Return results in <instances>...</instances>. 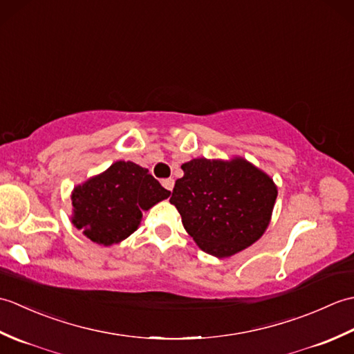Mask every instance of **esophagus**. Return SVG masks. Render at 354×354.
<instances>
[{"label": "esophagus", "instance_id": "esophagus-1", "mask_svg": "<svg viewBox=\"0 0 354 354\" xmlns=\"http://www.w3.org/2000/svg\"><path fill=\"white\" fill-rule=\"evenodd\" d=\"M162 185H164V189H165V190L171 192V190H173V187H175V181H173L171 178H169V179H164V181H162Z\"/></svg>", "mask_w": 354, "mask_h": 354}]
</instances>
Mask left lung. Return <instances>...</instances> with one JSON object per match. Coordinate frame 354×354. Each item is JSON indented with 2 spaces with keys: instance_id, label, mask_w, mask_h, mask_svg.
I'll use <instances>...</instances> for the list:
<instances>
[{
  "instance_id": "1",
  "label": "left lung",
  "mask_w": 354,
  "mask_h": 354,
  "mask_svg": "<svg viewBox=\"0 0 354 354\" xmlns=\"http://www.w3.org/2000/svg\"><path fill=\"white\" fill-rule=\"evenodd\" d=\"M181 169L170 202L202 251L225 259L257 242L277 199L272 178L240 156L194 158Z\"/></svg>"
}]
</instances>
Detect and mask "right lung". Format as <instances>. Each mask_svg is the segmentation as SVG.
<instances>
[{
    "label": "right lung",
    "instance_id": "1",
    "mask_svg": "<svg viewBox=\"0 0 354 354\" xmlns=\"http://www.w3.org/2000/svg\"><path fill=\"white\" fill-rule=\"evenodd\" d=\"M169 196L170 192L147 169L132 161H117L74 187L71 222L94 243L111 246L138 228L142 212Z\"/></svg>",
    "mask_w": 354,
    "mask_h": 354
}]
</instances>
